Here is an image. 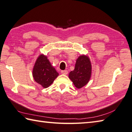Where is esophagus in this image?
<instances>
[{"label":"esophagus","instance_id":"1","mask_svg":"<svg viewBox=\"0 0 132 132\" xmlns=\"http://www.w3.org/2000/svg\"><path fill=\"white\" fill-rule=\"evenodd\" d=\"M61 72L62 74H64V75H67L68 74V71L67 70H64V71H61Z\"/></svg>","mask_w":132,"mask_h":132}]
</instances>
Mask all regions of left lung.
I'll return each instance as SVG.
<instances>
[{"instance_id": "1", "label": "left lung", "mask_w": 132, "mask_h": 132, "mask_svg": "<svg viewBox=\"0 0 132 132\" xmlns=\"http://www.w3.org/2000/svg\"><path fill=\"white\" fill-rule=\"evenodd\" d=\"M91 64L87 56H80L76 60L74 70L69 73V78L77 88L86 85L91 76Z\"/></svg>"}]
</instances>
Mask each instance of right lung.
<instances>
[{
	"label": "right lung",
	"instance_id": "1",
	"mask_svg": "<svg viewBox=\"0 0 132 132\" xmlns=\"http://www.w3.org/2000/svg\"><path fill=\"white\" fill-rule=\"evenodd\" d=\"M59 73L51 65L46 56L41 54L37 58L33 69V76L37 83L47 88L53 83Z\"/></svg>",
	"mask_w": 132,
	"mask_h": 132
}]
</instances>
